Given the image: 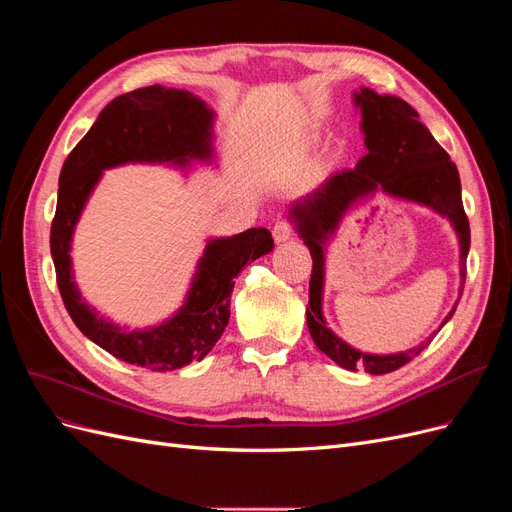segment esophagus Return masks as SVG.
Masks as SVG:
<instances>
[{"mask_svg": "<svg viewBox=\"0 0 512 512\" xmlns=\"http://www.w3.org/2000/svg\"><path fill=\"white\" fill-rule=\"evenodd\" d=\"M290 237H292V224L288 220L275 222V226H273V239H275V243H284Z\"/></svg>", "mask_w": 512, "mask_h": 512, "instance_id": "1", "label": "esophagus"}]
</instances>
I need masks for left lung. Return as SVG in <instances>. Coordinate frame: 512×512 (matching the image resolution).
Here are the masks:
<instances>
[{
    "mask_svg": "<svg viewBox=\"0 0 512 512\" xmlns=\"http://www.w3.org/2000/svg\"><path fill=\"white\" fill-rule=\"evenodd\" d=\"M361 106L365 156L356 168L342 170L324 181L301 205L292 209L299 232L312 254V275H309V307L307 327L314 344L333 359L339 367L356 371L363 367L367 374L382 376L404 367L421 354L431 339L408 352L376 356L350 348L335 337L322 318V241L327 232L335 230L342 213L363 194L382 188L399 198L416 200L442 213L453 222L461 243V290L466 284V260L470 250V222L461 203V181L455 162L431 136L425 123L418 121L414 108L395 96H378L376 91L361 89L354 96ZM455 314V309L448 318ZM446 318V320H448ZM444 320V322H446Z\"/></svg>",
    "mask_w": 512,
    "mask_h": 512,
    "instance_id": "8db88e82",
    "label": "left lung"
}]
</instances>
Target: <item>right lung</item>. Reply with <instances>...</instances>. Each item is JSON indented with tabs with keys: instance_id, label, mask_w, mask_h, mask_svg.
Masks as SVG:
<instances>
[{
	"instance_id": "right-lung-1",
	"label": "right lung",
	"mask_w": 512,
	"mask_h": 512,
	"mask_svg": "<svg viewBox=\"0 0 512 512\" xmlns=\"http://www.w3.org/2000/svg\"><path fill=\"white\" fill-rule=\"evenodd\" d=\"M211 111L190 91L151 85L108 102L81 138L59 175L57 209L51 224V256L61 301L76 327L115 359L151 371H168L200 361L215 346L230 318V297L237 275L252 260L273 250L267 228L215 239L207 245L188 303L166 324L151 331L123 333L89 309L70 273V239L89 192L104 168L126 162L179 164L209 158Z\"/></svg>"
}]
</instances>
